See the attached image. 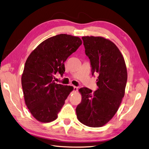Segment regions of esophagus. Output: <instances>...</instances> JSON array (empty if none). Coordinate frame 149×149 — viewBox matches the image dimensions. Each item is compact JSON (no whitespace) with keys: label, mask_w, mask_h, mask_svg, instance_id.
<instances>
[{"label":"esophagus","mask_w":149,"mask_h":149,"mask_svg":"<svg viewBox=\"0 0 149 149\" xmlns=\"http://www.w3.org/2000/svg\"><path fill=\"white\" fill-rule=\"evenodd\" d=\"M73 88H74L73 91H74V92H76V91H78V87H76V86H73Z\"/></svg>","instance_id":"obj_1"}]
</instances>
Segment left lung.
I'll return each mask as SVG.
<instances>
[{"label": "left lung", "instance_id": "1", "mask_svg": "<svg viewBox=\"0 0 149 149\" xmlns=\"http://www.w3.org/2000/svg\"><path fill=\"white\" fill-rule=\"evenodd\" d=\"M92 74H99L94 92L81 88V102L76 109L80 123L91 127L106 125L118 111L124 96L127 71L123 55L116 45L102 37H83Z\"/></svg>", "mask_w": 149, "mask_h": 149}]
</instances>
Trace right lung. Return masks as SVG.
Wrapping results in <instances>:
<instances>
[{
  "label": "right lung",
  "instance_id": "add662e5",
  "mask_svg": "<svg viewBox=\"0 0 149 149\" xmlns=\"http://www.w3.org/2000/svg\"><path fill=\"white\" fill-rule=\"evenodd\" d=\"M82 44L78 37L60 34L44 40L26 60L22 86L26 107L39 122L55 120L73 87L57 84L53 78L65 71L64 63Z\"/></svg>",
  "mask_w": 149,
  "mask_h": 149
}]
</instances>
